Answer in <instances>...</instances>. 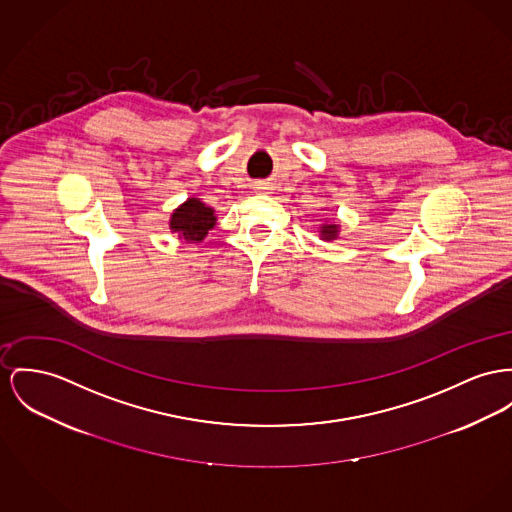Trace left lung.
I'll use <instances>...</instances> for the list:
<instances>
[{"instance_id":"obj_1","label":"left lung","mask_w":512,"mask_h":512,"mask_svg":"<svg viewBox=\"0 0 512 512\" xmlns=\"http://www.w3.org/2000/svg\"><path fill=\"white\" fill-rule=\"evenodd\" d=\"M338 231H340V225H322L320 227V237L322 240H334L338 239Z\"/></svg>"}]
</instances>
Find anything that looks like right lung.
<instances>
[{"label":"right lung","instance_id":"obj_1","mask_svg":"<svg viewBox=\"0 0 512 512\" xmlns=\"http://www.w3.org/2000/svg\"><path fill=\"white\" fill-rule=\"evenodd\" d=\"M217 217L211 207L198 200L188 198L182 205H178L171 215L169 227L172 233H178V239L186 242H202L207 233L215 227Z\"/></svg>","mask_w":512,"mask_h":512}]
</instances>
